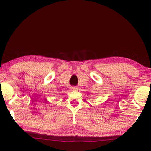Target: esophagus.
<instances>
[{
	"mask_svg": "<svg viewBox=\"0 0 151 151\" xmlns=\"http://www.w3.org/2000/svg\"><path fill=\"white\" fill-rule=\"evenodd\" d=\"M78 88H76V87H72V88H70V90L71 91H77L78 90Z\"/></svg>",
	"mask_w": 151,
	"mask_h": 151,
	"instance_id": "1",
	"label": "esophagus"
}]
</instances>
